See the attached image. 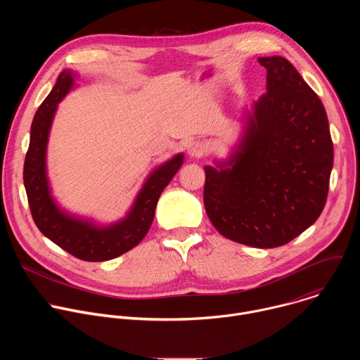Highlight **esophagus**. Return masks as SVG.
<instances>
[{"label":"esophagus","instance_id":"esophagus-1","mask_svg":"<svg viewBox=\"0 0 360 360\" xmlns=\"http://www.w3.org/2000/svg\"><path fill=\"white\" fill-rule=\"evenodd\" d=\"M207 145L202 141H192L188 146V153L191 158H202L207 153Z\"/></svg>","mask_w":360,"mask_h":360}]
</instances>
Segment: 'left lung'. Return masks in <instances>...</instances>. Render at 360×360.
<instances>
[{"mask_svg": "<svg viewBox=\"0 0 360 360\" xmlns=\"http://www.w3.org/2000/svg\"><path fill=\"white\" fill-rule=\"evenodd\" d=\"M258 61L266 92L231 161L205 167L203 205L225 238L265 249L290 242L322 214L333 142L322 101L296 68L276 56Z\"/></svg>", "mask_w": 360, "mask_h": 360, "instance_id": "obj_1", "label": "left lung"}]
</instances>
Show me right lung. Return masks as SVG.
Wrapping results in <instances>:
<instances>
[{
  "instance_id": "obj_1",
  "label": "right lung",
  "mask_w": 360,
  "mask_h": 360,
  "mask_svg": "<svg viewBox=\"0 0 360 360\" xmlns=\"http://www.w3.org/2000/svg\"><path fill=\"white\" fill-rule=\"evenodd\" d=\"M72 74L63 71L56 86L44 99L34 117L24 162V185L32 219L48 239L81 261H110L136 246L148 233L158 199L181 168L184 155L179 153L153 171L141 189L128 217L112 226L96 228L61 212L49 195L45 175V150L57 104L72 86Z\"/></svg>"
}]
</instances>
